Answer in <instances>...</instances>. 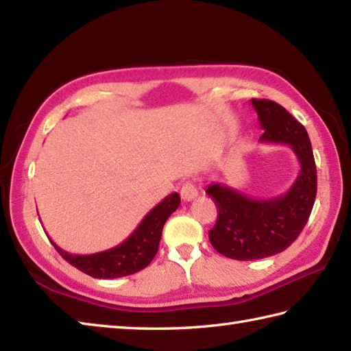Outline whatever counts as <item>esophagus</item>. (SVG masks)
<instances>
[{
	"instance_id": "obj_1",
	"label": "esophagus",
	"mask_w": 351,
	"mask_h": 351,
	"mask_svg": "<svg viewBox=\"0 0 351 351\" xmlns=\"http://www.w3.org/2000/svg\"><path fill=\"white\" fill-rule=\"evenodd\" d=\"M196 196H197V190L195 187V184L191 181L184 182L182 187H181V199H182V201H185V202L193 201Z\"/></svg>"
}]
</instances>
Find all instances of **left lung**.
<instances>
[{
    "label": "left lung",
    "mask_w": 351,
    "mask_h": 351,
    "mask_svg": "<svg viewBox=\"0 0 351 351\" xmlns=\"http://www.w3.org/2000/svg\"><path fill=\"white\" fill-rule=\"evenodd\" d=\"M251 105L263 129L260 143L289 146L300 171L286 193L267 199L248 196L226 184L208 185L205 193L217 205L210 242L234 260H258L285 251L303 231L317 197V166L306 128L276 101L252 99Z\"/></svg>",
    "instance_id": "left-lung-1"
}]
</instances>
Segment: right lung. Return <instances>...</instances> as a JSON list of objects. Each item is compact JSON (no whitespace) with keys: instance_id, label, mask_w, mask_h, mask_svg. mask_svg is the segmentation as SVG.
Here are the masks:
<instances>
[{"instance_id":"obj_1","label":"right lung","mask_w":351,"mask_h":351,"mask_svg":"<svg viewBox=\"0 0 351 351\" xmlns=\"http://www.w3.org/2000/svg\"><path fill=\"white\" fill-rule=\"evenodd\" d=\"M180 204L181 197L178 193L166 196L144 216L132 234L120 245L106 251L82 256L64 251L53 240L51 243L68 263L94 278L111 280L132 276L152 262L160 245L162 226L171 213L180 207Z\"/></svg>"}]
</instances>
